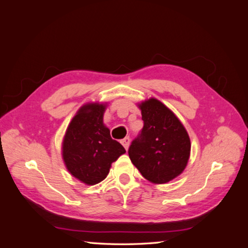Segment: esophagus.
<instances>
[{
	"instance_id": "34e87169",
	"label": "esophagus",
	"mask_w": 248,
	"mask_h": 248,
	"mask_svg": "<svg viewBox=\"0 0 248 248\" xmlns=\"http://www.w3.org/2000/svg\"><path fill=\"white\" fill-rule=\"evenodd\" d=\"M121 142H122V145L124 146V148H125L126 150H128L129 145H130V139H129V137H126L125 139H123Z\"/></svg>"
}]
</instances>
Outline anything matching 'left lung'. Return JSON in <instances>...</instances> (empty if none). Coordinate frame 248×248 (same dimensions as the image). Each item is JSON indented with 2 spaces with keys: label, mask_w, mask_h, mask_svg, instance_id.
<instances>
[{
  "label": "left lung",
  "mask_w": 248,
  "mask_h": 248,
  "mask_svg": "<svg viewBox=\"0 0 248 248\" xmlns=\"http://www.w3.org/2000/svg\"><path fill=\"white\" fill-rule=\"evenodd\" d=\"M144 121L140 137L128 150L140 174L154 184H164L181 175L190 156V139L184 125L158 99L138 103Z\"/></svg>",
  "instance_id": "8db88e82"
}]
</instances>
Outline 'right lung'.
Segmentation results:
<instances>
[{
    "mask_svg": "<svg viewBox=\"0 0 248 248\" xmlns=\"http://www.w3.org/2000/svg\"><path fill=\"white\" fill-rule=\"evenodd\" d=\"M108 103L89 102L72 118L62 141V158L74 178L86 185H95L107 178L111 163L126 153L112 140L103 123Z\"/></svg>",
    "mask_w": 248,
    "mask_h": 248,
    "instance_id": "right-lung-1",
    "label": "right lung"
}]
</instances>
